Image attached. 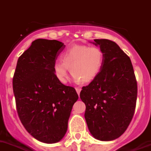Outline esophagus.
<instances>
[{
    "label": "esophagus",
    "instance_id": "obj_1",
    "mask_svg": "<svg viewBox=\"0 0 151 151\" xmlns=\"http://www.w3.org/2000/svg\"><path fill=\"white\" fill-rule=\"evenodd\" d=\"M81 91V87H76V91H77V93H78V95L80 94Z\"/></svg>",
    "mask_w": 151,
    "mask_h": 151
}]
</instances>
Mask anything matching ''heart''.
Masks as SVG:
<instances>
[{"mask_svg":"<svg viewBox=\"0 0 151 151\" xmlns=\"http://www.w3.org/2000/svg\"><path fill=\"white\" fill-rule=\"evenodd\" d=\"M104 53L101 47L89 45H75L62 54L61 60L53 65L57 79L62 83L68 81L69 68L75 82L92 81L103 68Z\"/></svg>","mask_w":151,"mask_h":151,"instance_id":"b5f03b06","label":"heart"}]
</instances>
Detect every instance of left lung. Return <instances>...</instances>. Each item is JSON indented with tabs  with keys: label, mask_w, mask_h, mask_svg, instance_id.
Masks as SVG:
<instances>
[{
	"label": "left lung",
	"mask_w": 151,
	"mask_h": 151,
	"mask_svg": "<svg viewBox=\"0 0 151 151\" xmlns=\"http://www.w3.org/2000/svg\"><path fill=\"white\" fill-rule=\"evenodd\" d=\"M104 53L99 74L82 87L80 97L90 132L100 140H113L128 127L136 107L137 83L132 63L115 42L95 39Z\"/></svg>",
	"instance_id": "left-lung-1"
}]
</instances>
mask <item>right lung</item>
<instances>
[{"label": "right lung", "mask_w": 151, "mask_h": 151, "mask_svg": "<svg viewBox=\"0 0 151 151\" xmlns=\"http://www.w3.org/2000/svg\"><path fill=\"white\" fill-rule=\"evenodd\" d=\"M64 43L37 39L17 60L13 91L19 118L27 131L47 144L60 141L78 95L73 87L60 83L53 65Z\"/></svg>", "instance_id": "obj_1"}]
</instances>
